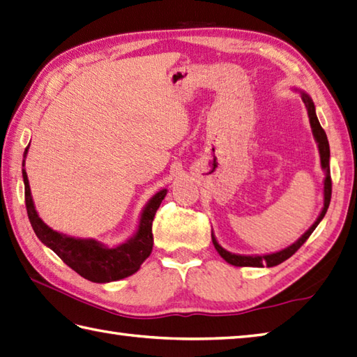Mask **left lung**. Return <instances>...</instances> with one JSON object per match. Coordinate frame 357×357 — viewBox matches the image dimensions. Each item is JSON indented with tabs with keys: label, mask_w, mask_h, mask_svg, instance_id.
I'll return each instance as SVG.
<instances>
[{
	"label": "left lung",
	"mask_w": 357,
	"mask_h": 357,
	"mask_svg": "<svg viewBox=\"0 0 357 357\" xmlns=\"http://www.w3.org/2000/svg\"><path fill=\"white\" fill-rule=\"evenodd\" d=\"M302 99L306 105V108H308V116H310V123H311V128H312V135L316 137V141L319 144V151H320V162H322V169L326 172V178H325V202H324V208H322V213L319 215L317 221L314 222V225L308 229V232H305V235H302V238L298 241H296L292 246L286 248L280 252H275V254H269V255H257V257H246V255H235V254H230L227 250L222 249L218 241L215 240V236L212 235V241H213V246L215 249L218 250V254L225 258V260L230 264H234V266H254V268H263V266H277V264L283 263L284 260H288L289 257L294 255L297 250L303 246V243L310 238V235L314 232V229L317 227V225L322 218L325 216L328 207H330V201H331V188H333V183H331V173H330V144H328V137H326V132L325 130L320 127L319 123V119L316 116V108H314V103L310 99L308 96L305 93H302Z\"/></svg>",
	"instance_id": "obj_1"
}]
</instances>
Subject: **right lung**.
Listing matches in <instances>:
<instances>
[{
  "mask_svg": "<svg viewBox=\"0 0 357 357\" xmlns=\"http://www.w3.org/2000/svg\"><path fill=\"white\" fill-rule=\"evenodd\" d=\"M27 153V149L24 155ZM24 179V201L26 211L35 235L38 236L41 243H45L47 248H51L57 254L63 263H66L69 268L74 269L77 274L94 283H108L116 282L132 275L139 271L141 264L149 258L153 249V230L151 225L155 220L156 211L160 202L165 198L167 190L158 192L150 199L142 213L141 225L136 235L132 238L121 244L117 248L102 246L100 243L94 240H79L71 236L61 235L55 232L51 227H47L40 220L37 211L33 207V201L31 197V187L27 181L26 170L23 169Z\"/></svg>",
  "mask_w": 357,
  "mask_h": 357,
  "instance_id": "1",
  "label": "right lung"
}]
</instances>
